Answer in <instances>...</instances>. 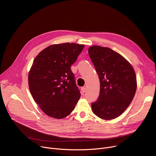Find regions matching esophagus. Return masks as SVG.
I'll list each match as a JSON object with an SVG mask.
<instances>
[{"label": "esophagus", "mask_w": 156, "mask_h": 156, "mask_svg": "<svg viewBox=\"0 0 156 156\" xmlns=\"http://www.w3.org/2000/svg\"><path fill=\"white\" fill-rule=\"evenodd\" d=\"M81 90L82 93H85V91H86V88H85V87H82V88H81Z\"/></svg>", "instance_id": "esophagus-1"}]
</instances>
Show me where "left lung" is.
<instances>
[{
    "label": "left lung",
    "mask_w": 156,
    "mask_h": 156,
    "mask_svg": "<svg viewBox=\"0 0 156 156\" xmlns=\"http://www.w3.org/2000/svg\"><path fill=\"white\" fill-rule=\"evenodd\" d=\"M88 54L100 79V95L91 103V110L100 119L112 120L120 116L132 101L137 79L132 65L109 48L93 46Z\"/></svg>",
    "instance_id": "obj_1"
}]
</instances>
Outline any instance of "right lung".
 <instances>
[{"mask_svg":"<svg viewBox=\"0 0 156 156\" xmlns=\"http://www.w3.org/2000/svg\"><path fill=\"white\" fill-rule=\"evenodd\" d=\"M85 45L53 44L41 51L29 73V90L46 115L57 119L67 117L81 96L71 66Z\"/></svg>","mask_w":156,"mask_h":156,"instance_id":"right-lung-1","label":"right lung"}]
</instances>
